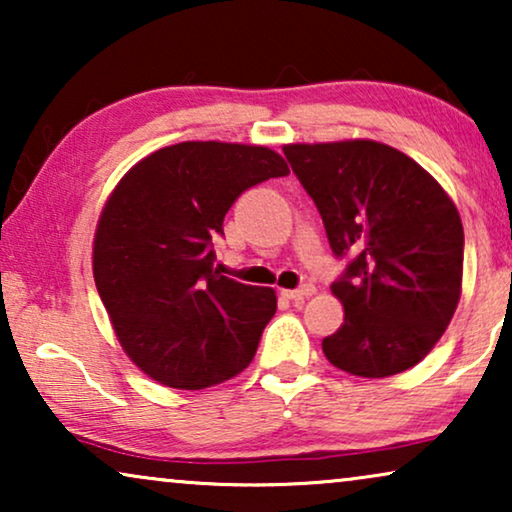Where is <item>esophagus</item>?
<instances>
[{
    "mask_svg": "<svg viewBox=\"0 0 512 512\" xmlns=\"http://www.w3.org/2000/svg\"><path fill=\"white\" fill-rule=\"evenodd\" d=\"M312 293H314V286L312 284H303V286H300V289H286V291H282V296L289 298V300H305V298H310Z\"/></svg>",
    "mask_w": 512,
    "mask_h": 512,
    "instance_id": "34e87169",
    "label": "esophagus"
}]
</instances>
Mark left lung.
Wrapping results in <instances>:
<instances>
[{
  "label": "left lung",
  "instance_id": "1",
  "mask_svg": "<svg viewBox=\"0 0 512 512\" xmlns=\"http://www.w3.org/2000/svg\"><path fill=\"white\" fill-rule=\"evenodd\" d=\"M335 256H352L331 293L345 321L321 342L335 368L391 377L443 338L461 298L464 228L422 165L373 139L284 144Z\"/></svg>",
  "mask_w": 512,
  "mask_h": 512
}]
</instances>
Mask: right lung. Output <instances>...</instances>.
<instances>
[{
	"label": "right lung",
	"instance_id": "add662e5",
	"mask_svg": "<svg viewBox=\"0 0 512 512\" xmlns=\"http://www.w3.org/2000/svg\"><path fill=\"white\" fill-rule=\"evenodd\" d=\"M289 174L277 151L181 142L149 153L104 202L93 277L128 359L163 387L198 391L240 375L277 310L270 286L214 268L212 237L247 188Z\"/></svg>",
	"mask_w": 512,
	"mask_h": 512
}]
</instances>
